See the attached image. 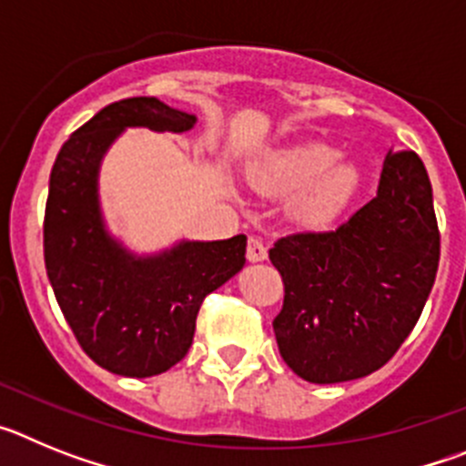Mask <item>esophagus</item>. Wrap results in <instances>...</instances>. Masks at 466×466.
Here are the masks:
<instances>
[{
	"mask_svg": "<svg viewBox=\"0 0 466 466\" xmlns=\"http://www.w3.org/2000/svg\"><path fill=\"white\" fill-rule=\"evenodd\" d=\"M266 257H268L266 245H263L258 238H249V242H247V258H249L252 263H257V261H263Z\"/></svg>",
	"mask_w": 466,
	"mask_h": 466,
	"instance_id": "esophagus-1",
	"label": "esophagus"
}]
</instances>
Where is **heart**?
<instances>
[{
  "label": "heart",
  "instance_id": "b5f03b06",
  "mask_svg": "<svg viewBox=\"0 0 466 466\" xmlns=\"http://www.w3.org/2000/svg\"><path fill=\"white\" fill-rule=\"evenodd\" d=\"M340 149L308 142L270 154L252 170V184L270 196L300 194L296 214L310 226H324L352 200L361 184L355 163H339Z\"/></svg>",
  "mask_w": 466,
  "mask_h": 466
}]
</instances>
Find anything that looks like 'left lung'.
<instances>
[{"label": "left lung", "instance_id": "left-lung-1", "mask_svg": "<svg viewBox=\"0 0 466 466\" xmlns=\"http://www.w3.org/2000/svg\"><path fill=\"white\" fill-rule=\"evenodd\" d=\"M282 275V360L308 382L357 380L397 355L434 287L441 233L415 151L382 163L378 196L336 230H300L268 252Z\"/></svg>", "mask_w": 466, "mask_h": 466}]
</instances>
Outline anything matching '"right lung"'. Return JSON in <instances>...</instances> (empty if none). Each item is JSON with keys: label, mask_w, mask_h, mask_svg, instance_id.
Returning a JSON list of instances; mask_svg holds the SVG:
<instances>
[{"label": "right lung", "mask_w": 466, "mask_h": 466, "mask_svg": "<svg viewBox=\"0 0 466 466\" xmlns=\"http://www.w3.org/2000/svg\"><path fill=\"white\" fill-rule=\"evenodd\" d=\"M193 123L156 97H127L74 130L53 163L44 214L48 279L86 355L116 376H158L182 361L205 296L245 266V236L179 242L137 258L102 226L97 167L123 127L184 133Z\"/></svg>", "instance_id": "1"}]
</instances>
